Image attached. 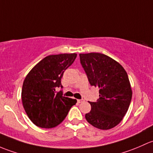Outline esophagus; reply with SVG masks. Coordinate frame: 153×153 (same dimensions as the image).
<instances>
[{
  "label": "esophagus",
  "mask_w": 153,
  "mask_h": 153,
  "mask_svg": "<svg viewBox=\"0 0 153 153\" xmlns=\"http://www.w3.org/2000/svg\"><path fill=\"white\" fill-rule=\"evenodd\" d=\"M84 102V100H77V102H78V103H82V102Z\"/></svg>",
  "instance_id": "esophagus-1"
}]
</instances>
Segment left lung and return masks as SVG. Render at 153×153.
Listing matches in <instances>:
<instances>
[{
  "label": "left lung",
  "instance_id": "left-lung-1",
  "mask_svg": "<svg viewBox=\"0 0 153 153\" xmlns=\"http://www.w3.org/2000/svg\"><path fill=\"white\" fill-rule=\"evenodd\" d=\"M79 58L91 85L100 88L99 100L89 102L91 110L85 114L86 120L101 130L113 128L122 120L131 102L127 72L119 62L103 53H79Z\"/></svg>",
  "mask_w": 153,
  "mask_h": 153
}]
</instances>
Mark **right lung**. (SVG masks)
<instances>
[{
  "mask_svg": "<svg viewBox=\"0 0 153 153\" xmlns=\"http://www.w3.org/2000/svg\"><path fill=\"white\" fill-rule=\"evenodd\" d=\"M76 53L45 56L28 74L21 93L23 108L30 120L41 128H53L65 119L76 100L56 92L65 71L72 65Z\"/></svg>",
  "mask_w": 153,
  "mask_h": 153,
  "instance_id": "right-lung-1",
  "label": "right lung"
}]
</instances>
